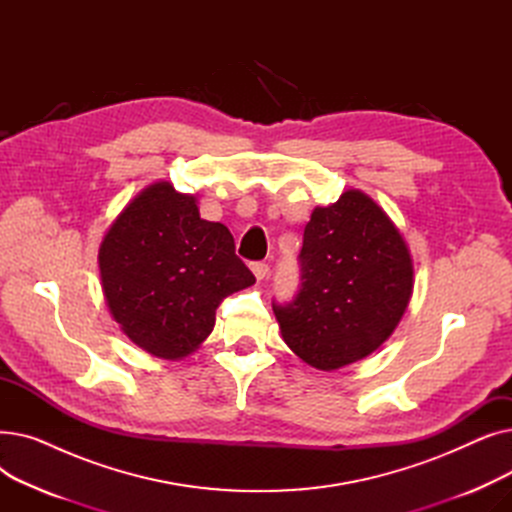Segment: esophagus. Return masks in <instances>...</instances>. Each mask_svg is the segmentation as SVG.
Returning <instances> with one entry per match:
<instances>
[{"mask_svg": "<svg viewBox=\"0 0 512 512\" xmlns=\"http://www.w3.org/2000/svg\"><path fill=\"white\" fill-rule=\"evenodd\" d=\"M251 270H253L257 280H263L267 274H270V265L263 263V261H255V263H251Z\"/></svg>", "mask_w": 512, "mask_h": 512, "instance_id": "obj_1", "label": "esophagus"}]
</instances>
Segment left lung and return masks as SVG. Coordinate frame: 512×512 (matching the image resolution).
<instances>
[{
	"instance_id": "1",
	"label": "left lung",
	"mask_w": 512,
	"mask_h": 512,
	"mask_svg": "<svg viewBox=\"0 0 512 512\" xmlns=\"http://www.w3.org/2000/svg\"><path fill=\"white\" fill-rule=\"evenodd\" d=\"M299 265L297 294L272 307L292 353L324 371L371 355L394 332L413 292L405 240L361 191L315 207Z\"/></svg>"
}]
</instances>
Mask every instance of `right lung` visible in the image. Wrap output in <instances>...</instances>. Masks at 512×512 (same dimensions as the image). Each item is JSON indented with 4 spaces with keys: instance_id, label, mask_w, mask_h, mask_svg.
Listing matches in <instances>:
<instances>
[{
    "instance_id": "obj_1",
    "label": "right lung",
    "mask_w": 512,
    "mask_h": 512,
    "mask_svg": "<svg viewBox=\"0 0 512 512\" xmlns=\"http://www.w3.org/2000/svg\"><path fill=\"white\" fill-rule=\"evenodd\" d=\"M101 286L122 332L159 359H182L211 334L215 309L255 284L220 222L170 182L134 197L99 249Z\"/></svg>"
}]
</instances>
